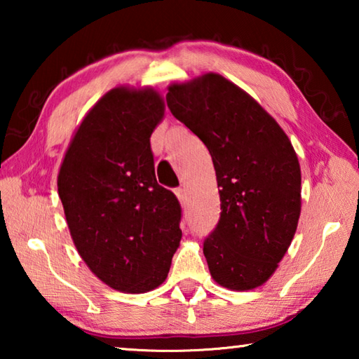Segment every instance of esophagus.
Masks as SVG:
<instances>
[{
  "label": "esophagus",
  "instance_id": "obj_1",
  "mask_svg": "<svg viewBox=\"0 0 359 359\" xmlns=\"http://www.w3.org/2000/svg\"><path fill=\"white\" fill-rule=\"evenodd\" d=\"M175 194H177V198H179V201H180V204H185L187 203V193H185V188H177V190H175Z\"/></svg>",
  "mask_w": 359,
  "mask_h": 359
}]
</instances>
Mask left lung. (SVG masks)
Masks as SVG:
<instances>
[{
  "mask_svg": "<svg viewBox=\"0 0 359 359\" xmlns=\"http://www.w3.org/2000/svg\"><path fill=\"white\" fill-rule=\"evenodd\" d=\"M171 114L208 147L220 188V220L203 252L222 287L245 291L269 278L296 233L301 168L277 121L218 74L171 85Z\"/></svg>",
  "mask_w": 359,
  "mask_h": 359,
  "instance_id": "left-lung-1",
  "label": "left lung"
}]
</instances>
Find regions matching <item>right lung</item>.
Masks as SVG:
<instances>
[{
  "label": "right lung",
  "mask_w": 359,
  "mask_h": 359,
  "mask_svg": "<svg viewBox=\"0 0 359 359\" xmlns=\"http://www.w3.org/2000/svg\"><path fill=\"white\" fill-rule=\"evenodd\" d=\"M165 114L154 90L114 88L79 126L58 174L72 241L96 277L145 293L166 280L182 208L155 177L150 136Z\"/></svg>",
  "instance_id": "obj_1"
}]
</instances>
